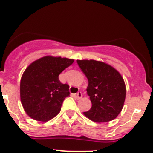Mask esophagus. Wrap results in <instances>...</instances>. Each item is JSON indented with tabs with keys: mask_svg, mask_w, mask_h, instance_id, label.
Instances as JSON below:
<instances>
[{
	"mask_svg": "<svg viewBox=\"0 0 153 153\" xmlns=\"http://www.w3.org/2000/svg\"><path fill=\"white\" fill-rule=\"evenodd\" d=\"M82 93H81V92H78V93H76L75 94V98H77V99L78 100H79V99H81V98H82Z\"/></svg>",
	"mask_w": 153,
	"mask_h": 153,
	"instance_id": "esophagus-1",
	"label": "esophagus"
}]
</instances>
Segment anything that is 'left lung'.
<instances>
[{
	"instance_id": "obj_1",
	"label": "left lung",
	"mask_w": 153,
	"mask_h": 153,
	"mask_svg": "<svg viewBox=\"0 0 153 153\" xmlns=\"http://www.w3.org/2000/svg\"><path fill=\"white\" fill-rule=\"evenodd\" d=\"M88 79L86 92L92 107L84 115L95 122L115 119L124 106L126 86L121 74L112 66L95 60H77Z\"/></svg>"
}]
</instances>
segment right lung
I'll return each instance as SVG.
<instances>
[{
  "instance_id": "obj_1",
  "label": "right lung",
  "mask_w": 153,
  "mask_h": 153,
  "mask_svg": "<svg viewBox=\"0 0 153 153\" xmlns=\"http://www.w3.org/2000/svg\"><path fill=\"white\" fill-rule=\"evenodd\" d=\"M73 62V59L48 55L33 61L25 69L20 95L30 118L48 121L59 113L63 101L69 95V86L61 83L58 75Z\"/></svg>"
}]
</instances>
